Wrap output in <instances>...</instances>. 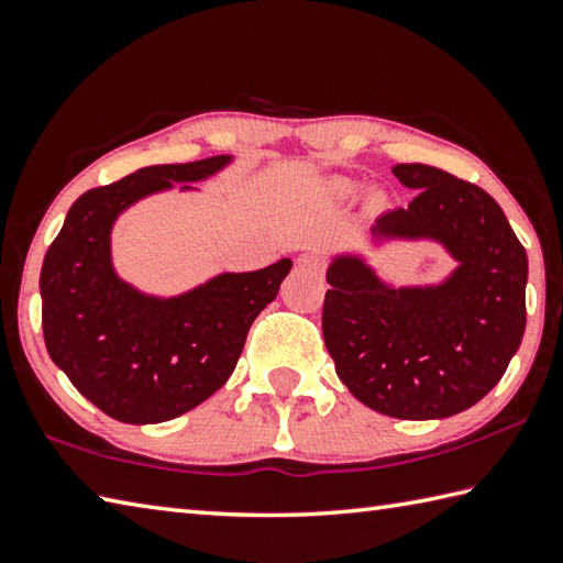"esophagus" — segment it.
I'll list each match as a JSON object with an SVG mask.
<instances>
[{"instance_id":"1","label":"esophagus","mask_w":563,"mask_h":563,"mask_svg":"<svg viewBox=\"0 0 563 563\" xmlns=\"http://www.w3.org/2000/svg\"><path fill=\"white\" fill-rule=\"evenodd\" d=\"M297 264L301 266V269L321 274L323 269H327V256L319 254V252H303V254L299 256V260H297Z\"/></svg>"}]
</instances>
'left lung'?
I'll return each mask as SVG.
<instances>
[{"mask_svg": "<svg viewBox=\"0 0 563 563\" xmlns=\"http://www.w3.org/2000/svg\"><path fill=\"white\" fill-rule=\"evenodd\" d=\"M393 175L418 195L380 214L373 234L430 236L460 266L438 287L390 289L358 256H339L327 272L323 341L363 406L400 420L450 418L485 398L519 349L527 252L482 187L420 163Z\"/></svg>", "mask_w": 563, "mask_h": 563, "instance_id": "8db88e82", "label": "left lung"}]
</instances>
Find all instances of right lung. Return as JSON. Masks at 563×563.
Masks as SVG:
<instances>
[{
    "mask_svg": "<svg viewBox=\"0 0 563 563\" xmlns=\"http://www.w3.org/2000/svg\"><path fill=\"white\" fill-rule=\"evenodd\" d=\"M227 163L230 155L151 165L93 187L71 205L46 250L38 279L46 351L74 388L113 420H173L222 388L252 321L291 269V260H279L260 272L220 274L175 299L145 297L115 276V217L145 195L205 180Z\"/></svg>",
    "mask_w": 563,
    "mask_h": 563,
    "instance_id": "add662e5",
    "label": "right lung"
}]
</instances>
